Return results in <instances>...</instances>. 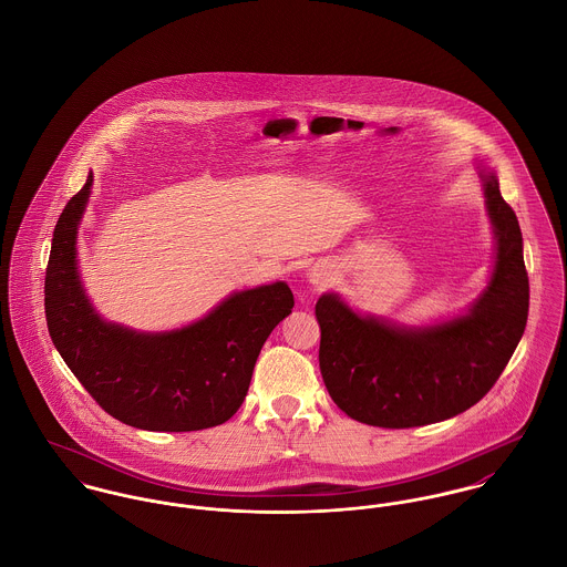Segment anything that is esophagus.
<instances>
[{"label":"esophagus","instance_id":"obj_1","mask_svg":"<svg viewBox=\"0 0 567 567\" xmlns=\"http://www.w3.org/2000/svg\"><path fill=\"white\" fill-rule=\"evenodd\" d=\"M331 275H333V270H331V266L329 264H315L312 268H310V272H308V279H310V284L315 286V288H324V286H329V281H331Z\"/></svg>","mask_w":567,"mask_h":567}]
</instances>
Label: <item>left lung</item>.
<instances>
[{"label":"left lung","instance_id":"obj_1","mask_svg":"<svg viewBox=\"0 0 567 567\" xmlns=\"http://www.w3.org/2000/svg\"><path fill=\"white\" fill-rule=\"evenodd\" d=\"M497 240L495 268L470 315L425 329L360 317L336 295L317 303L319 364L336 405L378 427L445 421L478 404L508 364L528 319V272L515 212L481 172Z\"/></svg>","mask_w":567,"mask_h":567}]
</instances>
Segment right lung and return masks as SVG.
I'll return each instance as SVG.
<instances>
[{"mask_svg": "<svg viewBox=\"0 0 567 567\" xmlns=\"http://www.w3.org/2000/svg\"><path fill=\"white\" fill-rule=\"evenodd\" d=\"M91 183L89 174L52 238L45 319L54 347L97 405L126 425L192 432L229 421L243 405L266 338L295 308L288 284L236 292L176 331L137 333L104 323L76 270V234Z\"/></svg>", "mask_w": 567, "mask_h": 567, "instance_id": "obj_1", "label": "right lung"}]
</instances>
